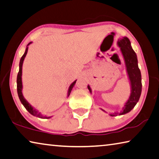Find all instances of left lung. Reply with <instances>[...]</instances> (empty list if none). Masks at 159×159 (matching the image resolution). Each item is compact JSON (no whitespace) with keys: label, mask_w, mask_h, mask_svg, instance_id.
I'll use <instances>...</instances> for the list:
<instances>
[{"label":"left lung","mask_w":159,"mask_h":159,"mask_svg":"<svg viewBox=\"0 0 159 159\" xmlns=\"http://www.w3.org/2000/svg\"><path fill=\"white\" fill-rule=\"evenodd\" d=\"M118 47L120 48V51L124 58L125 64L127 70V75L129 78L130 86H131V93L129 99L125 102L124 107H122V110L120 112H115L114 113L110 114V116H117L122 115L129 112L134 106L137 105L139 100L141 93H142V75L141 71L138 66V60L136 53L133 50L129 39L127 37H122L118 39L117 41ZM90 93H92L90 85H88ZM102 110V109H101ZM102 111L104 110H102ZM105 112V111H104Z\"/></svg>","instance_id":"left-lung-1"}]
</instances>
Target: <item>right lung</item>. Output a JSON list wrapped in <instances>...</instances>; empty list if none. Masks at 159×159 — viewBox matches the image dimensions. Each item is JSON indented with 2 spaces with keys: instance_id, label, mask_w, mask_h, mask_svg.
Here are the masks:
<instances>
[{
  "instance_id": "obj_1",
  "label": "right lung",
  "mask_w": 159,
  "mask_h": 159,
  "mask_svg": "<svg viewBox=\"0 0 159 159\" xmlns=\"http://www.w3.org/2000/svg\"><path fill=\"white\" fill-rule=\"evenodd\" d=\"M32 42H30V43L27 45L26 49H25V52L24 53V54L22 55V57H21L20 61V64H19V72L17 74V94H18V97L20 98V100L22 102V104L24 105V107H25L27 111H28L30 114L32 115L33 116H35V117H38L39 118H42V119H49V118L52 117H47L46 115H43L41 112H39L38 110H37L35 108L32 106L30 103L25 100V98H24L23 95H22V64H23V61L25 57H26L27 51H28V46L32 44ZM76 82V80L72 83L70 85V86L69 88V90H68V94H67V97L69 96L70 92H71L72 89L74 88V85Z\"/></svg>"
}]
</instances>
